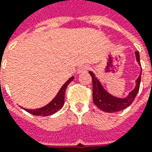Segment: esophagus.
Here are the masks:
<instances>
[{
	"instance_id": "obj_1",
	"label": "esophagus",
	"mask_w": 152,
	"mask_h": 152,
	"mask_svg": "<svg viewBox=\"0 0 152 152\" xmlns=\"http://www.w3.org/2000/svg\"><path fill=\"white\" fill-rule=\"evenodd\" d=\"M89 69H90V66L87 65V64H85V65H83V66H81V67H79V69H78V73H85V72H87Z\"/></svg>"
}]
</instances>
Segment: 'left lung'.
Masks as SVG:
<instances>
[{"label": "left lung", "instance_id": "left-lung-1", "mask_svg": "<svg viewBox=\"0 0 152 152\" xmlns=\"http://www.w3.org/2000/svg\"><path fill=\"white\" fill-rule=\"evenodd\" d=\"M136 59L139 64L140 62V54L139 51L135 52ZM92 77V82H93V102L95 105L100 110L104 111L106 113H115L121 110H124L129 106H130L132 102L134 101V98L136 97L138 91L140 90V79H141V73L139 78L136 79V86L133 91L129 93V95L126 98L121 99L117 97L113 96L107 91L104 90L99 80L95 77V74L92 72H89Z\"/></svg>", "mask_w": 152, "mask_h": 152}]
</instances>
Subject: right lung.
I'll return each instance as SVG.
<instances>
[{"label": "right lung", "instance_id": "1", "mask_svg": "<svg viewBox=\"0 0 152 152\" xmlns=\"http://www.w3.org/2000/svg\"><path fill=\"white\" fill-rule=\"evenodd\" d=\"M73 79H74V77L73 76V77H71L70 79H68L67 82L62 85V87L60 89V91L57 93V95L56 96L55 98L48 105L45 106L44 107L35 109V110H29V109H25L24 108V110L26 112H28V113H29L30 114H33V115L43 116V117L49 116V115H51V114L56 113L63 106V104H64V96H65V91L67 89L68 84L71 83Z\"/></svg>", "mask_w": 152, "mask_h": 152}]
</instances>
